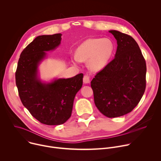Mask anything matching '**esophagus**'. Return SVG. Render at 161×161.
I'll list each match as a JSON object with an SVG mask.
<instances>
[{
  "label": "esophagus",
  "mask_w": 161,
  "mask_h": 161,
  "mask_svg": "<svg viewBox=\"0 0 161 161\" xmlns=\"http://www.w3.org/2000/svg\"><path fill=\"white\" fill-rule=\"evenodd\" d=\"M90 76L88 75H85L83 77V83L85 84H88V83H90Z\"/></svg>",
  "instance_id": "1"
}]
</instances>
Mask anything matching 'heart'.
Masks as SVG:
<instances>
[{"label":"heart","instance_id":"b5f03b06","mask_svg":"<svg viewBox=\"0 0 161 161\" xmlns=\"http://www.w3.org/2000/svg\"><path fill=\"white\" fill-rule=\"evenodd\" d=\"M114 46L108 38L88 39L80 45L72 57L74 64L87 60L91 71H98L106 66L113 52Z\"/></svg>","mask_w":161,"mask_h":161}]
</instances>
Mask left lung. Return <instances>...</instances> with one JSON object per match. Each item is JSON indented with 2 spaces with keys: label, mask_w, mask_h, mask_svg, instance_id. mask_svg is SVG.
I'll use <instances>...</instances> for the list:
<instances>
[{
  "label": "left lung",
  "mask_w": 161,
  "mask_h": 161,
  "mask_svg": "<svg viewBox=\"0 0 161 161\" xmlns=\"http://www.w3.org/2000/svg\"><path fill=\"white\" fill-rule=\"evenodd\" d=\"M117 40L114 58L91 81L94 103L107 117L130 113L140 101L146 88L145 60L136 41L127 34L111 30Z\"/></svg>",
  "instance_id": "8db88e82"
}]
</instances>
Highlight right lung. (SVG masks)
Segmentation results:
<instances>
[{"label":"right lung","mask_w":161,"mask_h":161,"mask_svg":"<svg viewBox=\"0 0 161 161\" xmlns=\"http://www.w3.org/2000/svg\"><path fill=\"white\" fill-rule=\"evenodd\" d=\"M61 34L37 36L22 51L15 73L21 101L41 123L58 125L71 116L75 96L83 85V75L43 83L38 77V65L60 44Z\"/></svg>","instance_id":"add662e5"}]
</instances>
